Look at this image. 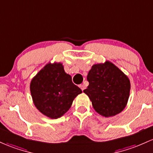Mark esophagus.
Wrapping results in <instances>:
<instances>
[{
    "instance_id": "34e87169",
    "label": "esophagus",
    "mask_w": 153,
    "mask_h": 153,
    "mask_svg": "<svg viewBox=\"0 0 153 153\" xmlns=\"http://www.w3.org/2000/svg\"><path fill=\"white\" fill-rule=\"evenodd\" d=\"M79 86H80V88H81L82 91H83L85 88V85L84 84H80Z\"/></svg>"
}]
</instances>
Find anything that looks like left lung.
<instances>
[{
  "instance_id": "1",
  "label": "left lung",
  "mask_w": 153,
  "mask_h": 153,
  "mask_svg": "<svg viewBox=\"0 0 153 153\" xmlns=\"http://www.w3.org/2000/svg\"><path fill=\"white\" fill-rule=\"evenodd\" d=\"M89 85L83 90L95 111L111 117L123 111L130 94V80L114 64L107 61L91 67L87 75Z\"/></svg>"
}]
</instances>
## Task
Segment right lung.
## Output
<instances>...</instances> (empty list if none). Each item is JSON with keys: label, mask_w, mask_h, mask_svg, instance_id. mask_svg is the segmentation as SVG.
Returning <instances> with one entry per match:
<instances>
[{"label": "right lung", "mask_w": 153, "mask_h": 153, "mask_svg": "<svg viewBox=\"0 0 153 153\" xmlns=\"http://www.w3.org/2000/svg\"><path fill=\"white\" fill-rule=\"evenodd\" d=\"M30 92L36 108L52 119L68 111L74 99L82 93L64 70L62 63H48L33 78Z\"/></svg>", "instance_id": "right-lung-1"}]
</instances>
